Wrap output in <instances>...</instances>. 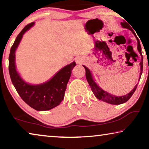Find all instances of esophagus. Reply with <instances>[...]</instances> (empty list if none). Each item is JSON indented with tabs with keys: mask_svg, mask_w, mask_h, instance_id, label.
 Returning <instances> with one entry per match:
<instances>
[{
	"mask_svg": "<svg viewBox=\"0 0 149 149\" xmlns=\"http://www.w3.org/2000/svg\"><path fill=\"white\" fill-rule=\"evenodd\" d=\"M83 62H82V60H81V58H77L76 59V63L77 64H81Z\"/></svg>",
	"mask_w": 149,
	"mask_h": 149,
	"instance_id": "1",
	"label": "esophagus"
}]
</instances>
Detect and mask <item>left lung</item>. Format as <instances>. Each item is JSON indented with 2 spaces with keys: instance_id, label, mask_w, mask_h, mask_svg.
Here are the masks:
<instances>
[{
  "instance_id": "8db88e82",
  "label": "left lung",
  "mask_w": 149,
  "mask_h": 149,
  "mask_svg": "<svg viewBox=\"0 0 149 149\" xmlns=\"http://www.w3.org/2000/svg\"><path fill=\"white\" fill-rule=\"evenodd\" d=\"M121 25H122V26L123 27H124V28H127L130 29L131 31L133 33V34L135 35L136 39L137 40V43H138L137 49L141 56V62H140V65H141L140 78H141V74H142V72H143V55H142V53H141V47L139 40V39L137 38V37L136 36V35L134 33V31H133V30L132 29V27H130V28L129 27L130 26V25L128 24L127 22H122V23H121ZM84 67L85 69V76H86V79L87 80L88 83H89V84L91 87V89L93 94L95 95V97H97L98 99L101 100L102 101L107 102L108 103H110L111 104H120L127 102V100L132 97V96L133 95V93H134L136 89H137V85H136L134 87V89H133L132 91L126 95L122 96V97H116V96L112 95L110 94V93H107V91H104V90L102 89L101 88L98 86L97 84H96L95 81L93 79L90 70L88 69L87 67H85V65H84Z\"/></svg>"
}]
</instances>
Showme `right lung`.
Returning a JSON list of instances; mask_svg holds the SVG:
<instances>
[{
	"label": "right lung",
	"mask_w": 149,
	"mask_h": 149,
	"mask_svg": "<svg viewBox=\"0 0 149 149\" xmlns=\"http://www.w3.org/2000/svg\"><path fill=\"white\" fill-rule=\"evenodd\" d=\"M33 25L34 22L27 25L17 35L11 47L8 65L10 76L20 97L29 107L38 111L49 110L59 105L64 99L67 84L75 62L63 68L51 79L45 84L32 85L25 82L16 71L15 51L25 32Z\"/></svg>",
	"instance_id": "1"
}]
</instances>
